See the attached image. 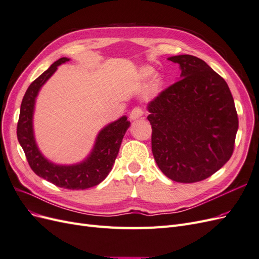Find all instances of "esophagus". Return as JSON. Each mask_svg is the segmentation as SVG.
I'll return each mask as SVG.
<instances>
[{"mask_svg": "<svg viewBox=\"0 0 259 259\" xmlns=\"http://www.w3.org/2000/svg\"><path fill=\"white\" fill-rule=\"evenodd\" d=\"M143 114H144V109L142 107H135L131 112V119L136 120V119H138V117L142 116Z\"/></svg>", "mask_w": 259, "mask_h": 259, "instance_id": "esophagus-1", "label": "esophagus"}]
</instances>
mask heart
<instances>
[{
	"label": "heart",
	"instance_id": "1",
	"mask_svg": "<svg viewBox=\"0 0 259 259\" xmlns=\"http://www.w3.org/2000/svg\"><path fill=\"white\" fill-rule=\"evenodd\" d=\"M151 73H152V71L150 69H145L143 71V76H149V75H151Z\"/></svg>",
	"mask_w": 259,
	"mask_h": 259
}]
</instances>
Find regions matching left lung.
<instances>
[{
	"label": "left lung",
	"mask_w": 259,
	"mask_h": 259,
	"mask_svg": "<svg viewBox=\"0 0 259 259\" xmlns=\"http://www.w3.org/2000/svg\"><path fill=\"white\" fill-rule=\"evenodd\" d=\"M182 79L148 105L151 148L163 174L177 183L204 180L229 161L238 113L228 84L205 61L178 55Z\"/></svg>",
	"instance_id": "1"
}]
</instances>
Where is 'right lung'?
I'll return each instance as SVG.
<instances>
[{
  "instance_id": "right-lung-1",
  "label": "right lung",
  "mask_w": 259,
  "mask_h": 259,
  "mask_svg": "<svg viewBox=\"0 0 259 259\" xmlns=\"http://www.w3.org/2000/svg\"><path fill=\"white\" fill-rule=\"evenodd\" d=\"M69 59L62 57L30 84L20 106L17 138L34 173L48 182L70 190H83L100 184L110 173L119 153L122 139L130 127L126 116L109 124L99 133L95 147L88 160L72 166H60L49 162L38 151L32 130L34 101L41 86L56 71L60 64Z\"/></svg>"
}]
</instances>
